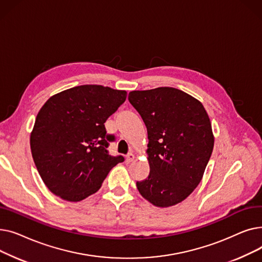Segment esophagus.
Instances as JSON below:
<instances>
[{"mask_svg":"<svg viewBox=\"0 0 262 262\" xmlns=\"http://www.w3.org/2000/svg\"><path fill=\"white\" fill-rule=\"evenodd\" d=\"M134 159H135L134 153H128V154L126 155V161H127V162H132Z\"/></svg>","mask_w":262,"mask_h":262,"instance_id":"esophagus-1","label":"esophagus"}]
</instances>
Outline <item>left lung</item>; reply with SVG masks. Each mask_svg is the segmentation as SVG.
I'll return each mask as SVG.
<instances>
[{"instance_id": "obj_1", "label": "left lung", "mask_w": 262, "mask_h": 262, "mask_svg": "<svg viewBox=\"0 0 262 262\" xmlns=\"http://www.w3.org/2000/svg\"><path fill=\"white\" fill-rule=\"evenodd\" d=\"M129 103L147 129L149 174L137 182L140 194L156 207L186 200L201 183L214 137L203 104L172 87L132 91Z\"/></svg>"}]
</instances>
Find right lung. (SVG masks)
Listing matches in <instances>:
<instances>
[{"instance_id":"add662e5","label":"right lung","mask_w":262,"mask_h":262,"mask_svg":"<svg viewBox=\"0 0 262 262\" xmlns=\"http://www.w3.org/2000/svg\"><path fill=\"white\" fill-rule=\"evenodd\" d=\"M127 92L100 85L61 91L41 107L31 133V150L43 183L55 195L79 202L98 191L123 156L108 154L104 123Z\"/></svg>"}]
</instances>
